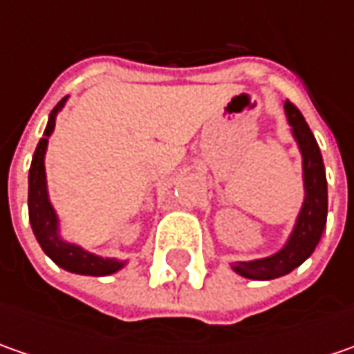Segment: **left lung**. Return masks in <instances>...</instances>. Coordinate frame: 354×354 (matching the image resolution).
I'll return each mask as SVG.
<instances>
[{"mask_svg": "<svg viewBox=\"0 0 354 354\" xmlns=\"http://www.w3.org/2000/svg\"><path fill=\"white\" fill-rule=\"evenodd\" d=\"M288 122L292 126L293 136L304 156V185H306V201L297 223L293 228L288 244L262 260L252 262H236L232 266L234 272L250 279H274L290 274L297 266H301L313 254L315 246L319 244L323 228L327 223V177L325 165L321 157L319 145L315 136L307 126L306 118L295 108V104L286 100L283 104Z\"/></svg>", "mask_w": 354, "mask_h": 354, "instance_id": "obj_1", "label": "left lung"}]
</instances>
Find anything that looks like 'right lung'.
<instances>
[{
  "mask_svg": "<svg viewBox=\"0 0 354 354\" xmlns=\"http://www.w3.org/2000/svg\"><path fill=\"white\" fill-rule=\"evenodd\" d=\"M64 102H66V98H62L61 102L53 108V112L48 116L47 128H45V136L39 140L33 153L31 169H29V221H31L35 236L39 240L41 248L55 264L73 272V274L108 276V274L118 272L124 266V262L100 258V256H94L90 252L82 250L80 246L62 242L59 238L57 214L48 203L47 181H45V149H47L48 136L55 129L57 112L64 106Z\"/></svg>",
  "mask_w": 354,
  "mask_h": 354,
  "instance_id": "right-lung-1",
  "label": "right lung"
}]
</instances>
